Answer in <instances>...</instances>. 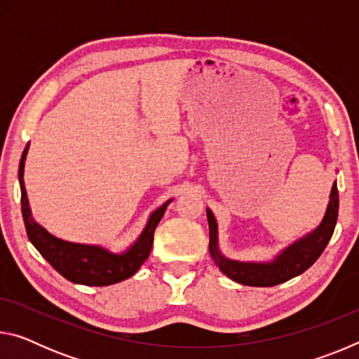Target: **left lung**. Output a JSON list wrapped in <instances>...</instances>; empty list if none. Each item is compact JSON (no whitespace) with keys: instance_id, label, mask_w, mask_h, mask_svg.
Listing matches in <instances>:
<instances>
[{"instance_id":"obj_1","label":"left lung","mask_w":359,"mask_h":359,"mask_svg":"<svg viewBox=\"0 0 359 359\" xmlns=\"http://www.w3.org/2000/svg\"><path fill=\"white\" fill-rule=\"evenodd\" d=\"M209 222V253L224 276L231 280L248 285V287H274L283 283L296 276L307 271L330 242L334 233L339 214V191L337 184L334 182L330 203L325 212V217L317 228L306 236H302L293 244L285 247L274 258L269 261H239L224 257L218 244V223L209 208L205 209Z\"/></svg>"}]
</instances>
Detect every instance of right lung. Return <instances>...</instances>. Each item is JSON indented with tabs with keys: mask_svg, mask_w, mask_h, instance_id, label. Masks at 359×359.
<instances>
[{
	"mask_svg": "<svg viewBox=\"0 0 359 359\" xmlns=\"http://www.w3.org/2000/svg\"><path fill=\"white\" fill-rule=\"evenodd\" d=\"M29 144L25 147L20 158L19 166V184L22 191V215L25 222L27 234L32 244L36 247L42 257L52 264L65 278L72 283L87 285V287H106L121 280H126L135 276L139 267L149 258L151 244H154V233L158 223L165 215L169 199L160 208L151 212L142 233L137 239L123 252H112L106 247L93 244H79L60 239L57 236L36 222V218L29 209L25 182H23V171H25V160L28 155Z\"/></svg>",
	"mask_w": 359,
	"mask_h": 359,
	"instance_id": "right-lung-1",
	"label": "right lung"
}]
</instances>
